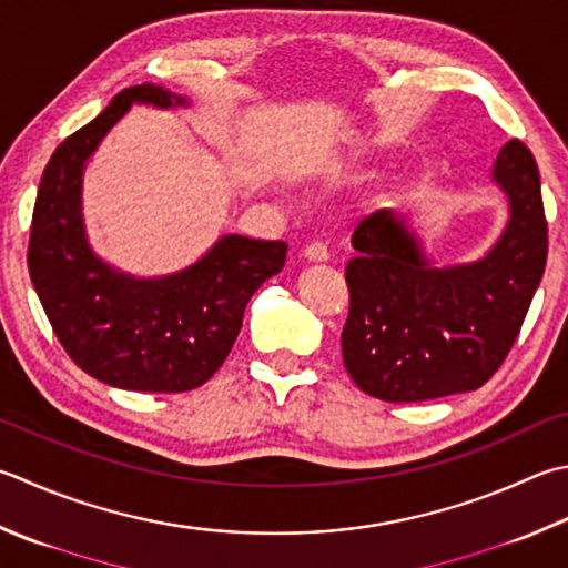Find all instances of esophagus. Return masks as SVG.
I'll use <instances>...</instances> for the list:
<instances>
[{
  "label": "esophagus",
  "instance_id": "obj_1",
  "mask_svg": "<svg viewBox=\"0 0 568 568\" xmlns=\"http://www.w3.org/2000/svg\"><path fill=\"white\" fill-rule=\"evenodd\" d=\"M304 260L306 262H328V247L324 242H312L304 250Z\"/></svg>",
  "mask_w": 568,
  "mask_h": 568
}]
</instances>
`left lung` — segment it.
<instances>
[{
    "mask_svg": "<svg viewBox=\"0 0 568 568\" xmlns=\"http://www.w3.org/2000/svg\"><path fill=\"white\" fill-rule=\"evenodd\" d=\"M509 217L475 262L437 266L393 210L353 232L351 292L341 334L348 376L388 403H420L477 390L517 341L547 266V217L534 155L509 141L491 165Z\"/></svg>",
    "mask_w": 568,
    "mask_h": 568,
    "instance_id": "left-lung-1",
    "label": "left lung"
}]
</instances>
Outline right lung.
I'll list each match as a JSON object with an SVG mask.
<instances>
[{
    "label": "right lung",
    "instance_id": "right-lung-1",
    "mask_svg": "<svg viewBox=\"0 0 568 568\" xmlns=\"http://www.w3.org/2000/svg\"><path fill=\"white\" fill-rule=\"evenodd\" d=\"M133 103L185 109V95L131 85L69 135L41 175L31 217L29 276L79 368L138 393H183L230 356L252 294L286 262L284 242L224 234L185 270L133 276L101 260L83 224V170Z\"/></svg>",
    "mask_w": 568,
    "mask_h": 568
}]
</instances>
